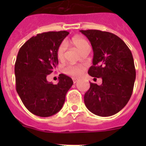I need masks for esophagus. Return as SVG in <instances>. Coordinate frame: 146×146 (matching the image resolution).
I'll list each match as a JSON object with an SVG mask.
<instances>
[{"label": "esophagus", "instance_id": "esophagus-1", "mask_svg": "<svg viewBox=\"0 0 146 146\" xmlns=\"http://www.w3.org/2000/svg\"><path fill=\"white\" fill-rule=\"evenodd\" d=\"M77 81H78V80L73 79V82H74V83H76V82H77Z\"/></svg>", "mask_w": 146, "mask_h": 146}]
</instances>
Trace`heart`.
<instances>
[{"label": "heart", "mask_w": 146, "mask_h": 146, "mask_svg": "<svg viewBox=\"0 0 146 146\" xmlns=\"http://www.w3.org/2000/svg\"><path fill=\"white\" fill-rule=\"evenodd\" d=\"M72 44L79 50L80 52H82L86 47H89V44L86 39L81 37L77 36L74 37L72 39ZM66 46L65 43H62L58 47L57 50V57L59 60H62L64 57V53H65ZM63 72L66 74L72 77H79L81 75L82 72V68L79 66L76 65H67L63 69Z\"/></svg>", "instance_id": "1"}]
</instances>
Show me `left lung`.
I'll return each mask as SVG.
<instances>
[{"label":"left lung","instance_id":"1","mask_svg":"<svg viewBox=\"0 0 146 146\" xmlns=\"http://www.w3.org/2000/svg\"><path fill=\"white\" fill-rule=\"evenodd\" d=\"M90 41L94 51L88 74L102 80L91 83L84 102L89 111L108 117L123 109L133 91L136 71L131 51L116 35L99 30L80 31Z\"/></svg>","mask_w":146,"mask_h":146}]
</instances>
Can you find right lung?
I'll use <instances>...</instances> for the list:
<instances>
[{"label":"right lung","mask_w":146,"mask_h":146,"mask_svg":"<svg viewBox=\"0 0 146 146\" xmlns=\"http://www.w3.org/2000/svg\"><path fill=\"white\" fill-rule=\"evenodd\" d=\"M67 31H50L28 39L18 52L15 66L16 90L25 108L40 117L60 111L66 94L73 85L72 78L59 74L58 84L47 80L58 64L57 50L69 35Z\"/></svg>","instance_id":"obj_1"}]
</instances>
